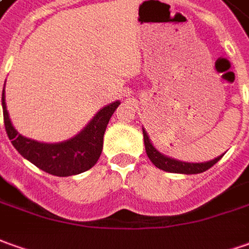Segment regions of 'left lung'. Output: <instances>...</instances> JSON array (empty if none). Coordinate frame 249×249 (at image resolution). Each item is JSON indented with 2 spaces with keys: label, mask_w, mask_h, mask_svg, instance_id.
Listing matches in <instances>:
<instances>
[{
  "label": "left lung",
  "mask_w": 249,
  "mask_h": 249,
  "mask_svg": "<svg viewBox=\"0 0 249 249\" xmlns=\"http://www.w3.org/2000/svg\"><path fill=\"white\" fill-rule=\"evenodd\" d=\"M142 133H143V142H145V149H146V154L149 157V160L153 162L154 165L157 168H160L165 172H174V174H184V175H195V174H202L207 171L209 168H212L221 160V157L224 156H218L215 157L214 160L206 161V162H184V161L175 160L171 157H167L164 154H161L156 147L152 145V142L147 137L145 128H142Z\"/></svg>",
  "instance_id": "obj_1"
}]
</instances>
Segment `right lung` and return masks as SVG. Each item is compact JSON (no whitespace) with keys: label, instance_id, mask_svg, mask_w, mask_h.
<instances>
[{"label":"right lung","instance_id":"right-lung-1","mask_svg":"<svg viewBox=\"0 0 249 249\" xmlns=\"http://www.w3.org/2000/svg\"><path fill=\"white\" fill-rule=\"evenodd\" d=\"M121 102L102 108L80 134L58 143H43L18 134L9 119L2 92L3 123L12 145L34 165L54 176H73L85 172L95 165L103 150V137L107 124Z\"/></svg>","mask_w":249,"mask_h":249}]
</instances>
